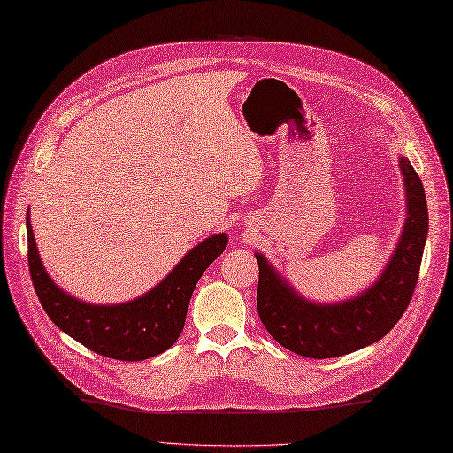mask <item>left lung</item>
<instances>
[{
    "label": "left lung",
    "mask_w": 453,
    "mask_h": 453,
    "mask_svg": "<svg viewBox=\"0 0 453 453\" xmlns=\"http://www.w3.org/2000/svg\"><path fill=\"white\" fill-rule=\"evenodd\" d=\"M407 188V224L386 273L350 302L315 305L294 294L263 255H257V310L273 339L307 358H334L386 336L415 294L428 235L426 195L409 159H401Z\"/></svg>",
    "instance_id": "1"
}]
</instances>
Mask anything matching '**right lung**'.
I'll list each match as a JSON object with an SVG mask.
<instances>
[{"instance_id": "obj_1", "label": "right lung", "mask_w": 453, "mask_h": 453, "mask_svg": "<svg viewBox=\"0 0 453 453\" xmlns=\"http://www.w3.org/2000/svg\"><path fill=\"white\" fill-rule=\"evenodd\" d=\"M27 242L35 292L54 325L101 356L138 362L165 352L179 339L195 286L202 273L224 253L227 235L219 234L202 242L151 292L122 305H91L62 292L44 271L28 218Z\"/></svg>"}]
</instances>
